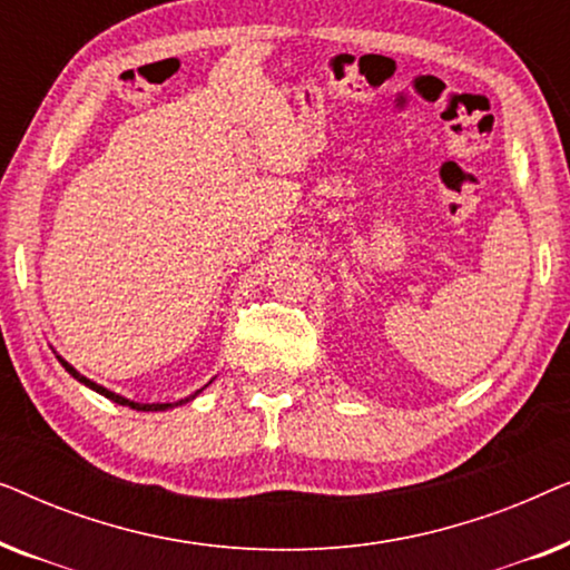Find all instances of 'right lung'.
<instances>
[{
	"mask_svg": "<svg viewBox=\"0 0 570 570\" xmlns=\"http://www.w3.org/2000/svg\"><path fill=\"white\" fill-rule=\"evenodd\" d=\"M59 363H61V365H65V368H67L69 373H72V376H75L77 381H80V384H85V386H90V389H92V392L104 394V396H106V400H111V402H116V404H121V407H131V410H142V412H160V410H170V407H178V404H186V402H191V400H194V396H197V394L202 392V389H199V392H194V394H189V396H186V400H178V402H160V404H139V402H131V400H127V396H119V394L108 392V389H106V386H100V384H96V381L85 379V376H82V373H77V371L72 368V365H69L67 361H61V357H59Z\"/></svg>",
	"mask_w": 570,
	"mask_h": 570,
	"instance_id": "obj_1",
	"label": "right lung"
}]
</instances>
